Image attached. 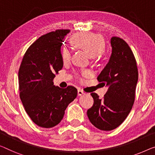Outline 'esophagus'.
I'll list each match as a JSON object with an SVG mask.
<instances>
[{
	"mask_svg": "<svg viewBox=\"0 0 155 155\" xmlns=\"http://www.w3.org/2000/svg\"><path fill=\"white\" fill-rule=\"evenodd\" d=\"M84 94V92L82 90H81V89H78V96H81Z\"/></svg>",
	"mask_w": 155,
	"mask_h": 155,
	"instance_id": "34e87169",
	"label": "esophagus"
}]
</instances>
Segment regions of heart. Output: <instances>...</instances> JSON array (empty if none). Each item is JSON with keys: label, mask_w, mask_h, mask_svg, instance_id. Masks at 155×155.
<instances>
[{"label": "heart", "mask_w": 155, "mask_h": 155, "mask_svg": "<svg viewBox=\"0 0 155 155\" xmlns=\"http://www.w3.org/2000/svg\"><path fill=\"white\" fill-rule=\"evenodd\" d=\"M72 45L78 49L86 51L91 57L95 58L104 51L105 45L102 37L100 35L92 33H78L74 35L71 38ZM62 59L63 63H66L70 61L71 58V51L68 48L64 47L61 52ZM88 71H84L82 74H77V77L81 79V77L88 74Z\"/></svg>", "instance_id": "1"}]
</instances>
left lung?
Segmentation results:
<instances>
[{"label":"left lung","instance_id":"obj_1","mask_svg":"<svg viewBox=\"0 0 155 155\" xmlns=\"http://www.w3.org/2000/svg\"><path fill=\"white\" fill-rule=\"evenodd\" d=\"M112 53L97 80L108 86L102 99L92 92L94 103L87 111L93 125L102 131L113 130L124 122L135 100L138 72L134 55L127 43L117 37L110 39Z\"/></svg>","mask_w":155,"mask_h":155}]
</instances>
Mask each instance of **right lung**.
<instances>
[{"label":"right lung","mask_w":155,"mask_h":155,"mask_svg":"<svg viewBox=\"0 0 155 155\" xmlns=\"http://www.w3.org/2000/svg\"><path fill=\"white\" fill-rule=\"evenodd\" d=\"M70 30H56L41 36L30 46L18 70L19 96L27 114L41 127L51 128L63 118L77 90L55 86L54 77L62 70L61 48Z\"/></svg>","instance_id":"add662e5"}]
</instances>
